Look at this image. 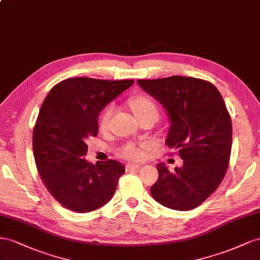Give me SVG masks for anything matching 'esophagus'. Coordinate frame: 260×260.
Instances as JSON below:
<instances>
[{
	"label": "esophagus",
	"instance_id": "esophagus-1",
	"mask_svg": "<svg viewBox=\"0 0 260 260\" xmlns=\"http://www.w3.org/2000/svg\"><path fill=\"white\" fill-rule=\"evenodd\" d=\"M142 168V165H136V163H127V165L125 166L126 171H131V170H136Z\"/></svg>",
	"mask_w": 260,
	"mask_h": 260
}]
</instances>
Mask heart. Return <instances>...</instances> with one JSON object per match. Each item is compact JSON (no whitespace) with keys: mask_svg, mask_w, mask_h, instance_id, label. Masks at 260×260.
<instances>
[{"mask_svg":"<svg viewBox=\"0 0 260 260\" xmlns=\"http://www.w3.org/2000/svg\"><path fill=\"white\" fill-rule=\"evenodd\" d=\"M131 106L133 111H134L136 117L148 114V113H152V112L158 113V109L155 107L153 101L150 100L148 97H145V95H138V97L133 99L131 102ZM114 110H115L114 106H109L108 108L105 109V111H103L100 116V121H99L100 128L106 129L108 127L110 118L114 113ZM118 153H120L122 157L126 159H131V160H138L142 158V154H143L142 150H140L136 145L131 144V143L122 146L120 148V150H118Z\"/></svg>","mask_w":260,"mask_h":260,"instance_id":"heart-1","label":"heart"}]
</instances>
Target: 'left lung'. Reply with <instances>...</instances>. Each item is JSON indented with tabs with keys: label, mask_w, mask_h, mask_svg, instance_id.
I'll return each mask as SVG.
<instances>
[{
	"label": "left lung",
	"mask_w": 260,
	"mask_h": 260,
	"mask_svg": "<svg viewBox=\"0 0 260 260\" xmlns=\"http://www.w3.org/2000/svg\"><path fill=\"white\" fill-rule=\"evenodd\" d=\"M139 87L166 109L170 128L166 144L179 149L181 168L158 163L151 196L167 208L187 211L203 204L226 173L232 123L218 89L203 79L172 76L138 79Z\"/></svg>",
	"instance_id": "8db88e82"
}]
</instances>
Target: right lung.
<instances>
[{"instance_id":"1","label":"right lung","mask_w":260,"mask_h":260,"mask_svg":"<svg viewBox=\"0 0 260 260\" xmlns=\"http://www.w3.org/2000/svg\"><path fill=\"white\" fill-rule=\"evenodd\" d=\"M133 83L69 78L42 103L32 134L37 169L50 194L72 211H93L114 195L124 166L115 160L88 162L87 142L98 134L101 110Z\"/></svg>"}]
</instances>
